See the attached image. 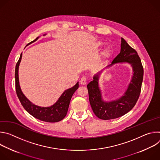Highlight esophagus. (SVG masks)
<instances>
[{
    "label": "esophagus",
    "instance_id": "34e87169",
    "mask_svg": "<svg viewBox=\"0 0 160 160\" xmlns=\"http://www.w3.org/2000/svg\"><path fill=\"white\" fill-rule=\"evenodd\" d=\"M80 83L82 85H85L87 83V79L85 77H82L80 81Z\"/></svg>",
    "mask_w": 160,
    "mask_h": 160
}]
</instances>
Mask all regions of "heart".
<instances>
[{
    "label": "heart",
    "mask_w": 160,
    "mask_h": 160,
    "mask_svg": "<svg viewBox=\"0 0 160 160\" xmlns=\"http://www.w3.org/2000/svg\"><path fill=\"white\" fill-rule=\"evenodd\" d=\"M98 45H101L102 43L101 42H98ZM112 54V50L110 48H107L106 49L102 52V57L103 58H108L109 57H110Z\"/></svg>",
    "instance_id": "obj_1"
}]
</instances>
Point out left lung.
<instances>
[{
	"label": "left lung",
	"instance_id": "1",
	"mask_svg": "<svg viewBox=\"0 0 160 160\" xmlns=\"http://www.w3.org/2000/svg\"><path fill=\"white\" fill-rule=\"evenodd\" d=\"M123 62L130 64L133 75L125 92L119 98L109 101L103 99L99 83L100 75L103 70L96 74L93 77V80L87 85L90 106L96 117L100 119L111 120L125 115L134 107L139 98L143 80V67L138 52L122 38L120 54L106 68Z\"/></svg>",
	"mask_w": 160,
	"mask_h": 160
}]
</instances>
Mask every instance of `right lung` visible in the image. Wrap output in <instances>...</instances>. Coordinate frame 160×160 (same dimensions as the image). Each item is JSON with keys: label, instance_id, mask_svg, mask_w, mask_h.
<instances>
[{"label": "right lung", "instance_id": "obj_1", "mask_svg": "<svg viewBox=\"0 0 160 160\" xmlns=\"http://www.w3.org/2000/svg\"><path fill=\"white\" fill-rule=\"evenodd\" d=\"M46 34H44L45 35ZM39 37H37L34 40L30 42L28 45L31 44L38 40ZM22 53L16 65L15 68V80H16V90L17 96L25 109L29 112L35 118L45 122L54 123L62 120L66 115L70 102L73 94L78 89L79 84L78 82L70 88H68L59 98L58 100L52 106L49 107H42L34 104L32 102L22 93L21 89L19 82L18 70L20 62L21 61Z\"/></svg>", "mask_w": 160, "mask_h": 160}]
</instances>
